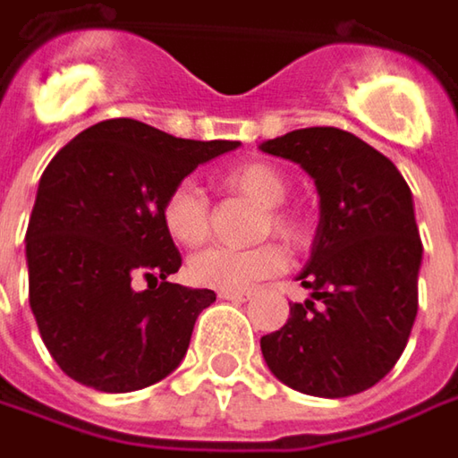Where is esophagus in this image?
<instances>
[{"label": "esophagus", "instance_id": "34e87169", "mask_svg": "<svg viewBox=\"0 0 458 458\" xmlns=\"http://www.w3.org/2000/svg\"><path fill=\"white\" fill-rule=\"evenodd\" d=\"M217 297L220 300H230V302H249L250 297H253V292L250 289H220Z\"/></svg>", "mask_w": 458, "mask_h": 458}]
</instances>
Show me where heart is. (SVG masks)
<instances>
[{
    "instance_id": "b5f03b06",
    "label": "heart",
    "mask_w": 458,
    "mask_h": 458,
    "mask_svg": "<svg viewBox=\"0 0 458 458\" xmlns=\"http://www.w3.org/2000/svg\"><path fill=\"white\" fill-rule=\"evenodd\" d=\"M220 187L249 197L261 205L264 215L259 220V238L276 235L289 249H302L310 241V220L300 209L287 208L284 199L289 184L284 174L264 164L250 161L220 176ZM161 225L179 246L194 249L209 235V205L202 190L190 182L176 184L161 202ZM287 267V256L276 243H264L256 249H208L190 259V279L209 289H249L268 276H276Z\"/></svg>"
}]
</instances>
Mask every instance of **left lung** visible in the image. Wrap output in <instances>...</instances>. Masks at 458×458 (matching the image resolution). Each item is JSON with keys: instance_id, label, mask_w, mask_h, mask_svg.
I'll return each instance as SVG.
<instances>
[{"instance_id": "1", "label": "left lung", "mask_w": 458, "mask_h": 458, "mask_svg": "<svg viewBox=\"0 0 458 458\" xmlns=\"http://www.w3.org/2000/svg\"><path fill=\"white\" fill-rule=\"evenodd\" d=\"M261 150L300 164L318 184L320 225L300 271L310 300L261 338L276 379L315 397H348L387 377L418 315L423 243L397 166L341 128L292 130Z\"/></svg>"}]
</instances>
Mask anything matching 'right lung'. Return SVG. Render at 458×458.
Listing matches in <instances>:
<instances>
[{"mask_svg": "<svg viewBox=\"0 0 458 458\" xmlns=\"http://www.w3.org/2000/svg\"><path fill=\"white\" fill-rule=\"evenodd\" d=\"M238 140H187L105 120L53 156L28 225L30 308L53 361L99 392H132L182 364L212 289L169 282L182 267L161 202Z\"/></svg>", "mask_w": 458, "mask_h": 458, "instance_id": "1", "label": "right lung"}]
</instances>
